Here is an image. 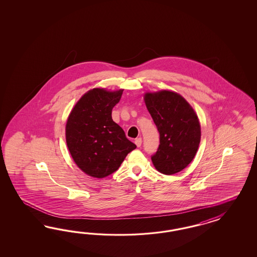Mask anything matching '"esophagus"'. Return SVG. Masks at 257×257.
Here are the masks:
<instances>
[{
    "mask_svg": "<svg viewBox=\"0 0 257 257\" xmlns=\"http://www.w3.org/2000/svg\"><path fill=\"white\" fill-rule=\"evenodd\" d=\"M135 143H136V145H137L138 147H140V146H141V144H142V140H141V138L136 139V140H135Z\"/></svg>",
    "mask_w": 257,
    "mask_h": 257,
    "instance_id": "34e87169",
    "label": "esophagus"
}]
</instances>
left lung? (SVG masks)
Here are the masks:
<instances>
[{"label": "left lung", "mask_w": 257, "mask_h": 257, "mask_svg": "<svg viewBox=\"0 0 257 257\" xmlns=\"http://www.w3.org/2000/svg\"><path fill=\"white\" fill-rule=\"evenodd\" d=\"M144 101L160 136L152 156L156 170L171 175L193 160L201 141V125L193 108L181 95L161 90L146 93Z\"/></svg>", "instance_id": "left-lung-1"}]
</instances>
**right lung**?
Listing matches in <instances>:
<instances>
[{"mask_svg": "<svg viewBox=\"0 0 257 257\" xmlns=\"http://www.w3.org/2000/svg\"><path fill=\"white\" fill-rule=\"evenodd\" d=\"M123 89L93 88L77 101L66 124V141L74 162L89 176L106 177L137 148L112 119V109Z\"/></svg>", "mask_w": 257, "mask_h": 257, "instance_id": "obj_1", "label": "right lung"}]
</instances>
